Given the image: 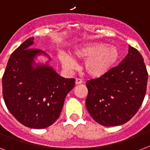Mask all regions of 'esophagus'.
Instances as JSON below:
<instances>
[{
	"label": "esophagus",
	"instance_id": "obj_1",
	"mask_svg": "<svg viewBox=\"0 0 150 150\" xmlns=\"http://www.w3.org/2000/svg\"><path fill=\"white\" fill-rule=\"evenodd\" d=\"M82 83V80L80 79H75V85H79Z\"/></svg>",
	"mask_w": 150,
	"mask_h": 150
}]
</instances>
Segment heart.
Returning a JSON list of instances; mask_svg holds the SVG:
<instances>
[{
  "label": "heart",
  "mask_w": 150,
  "mask_h": 150,
  "mask_svg": "<svg viewBox=\"0 0 150 150\" xmlns=\"http://www.w3.org/2000/svg\"><path fill=\"white\" fill-rule=\"evenodd\" d=\"M73 55L79 59H86L82 65L85 73L92 78H100L114 68L120 57V50L115 45L102 42H88L73 50ZM59 60L66 69L71 70L75 65V59L64 53H60Z\"/></svg>",
  "instance_id": "1"
}]
</instances>
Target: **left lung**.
<instances>
[{
    "mask_svg": "<svg viewBox=\"0 0 150 150\" xmlns=\"http://www.w3.org/2000/svg\"><path fill=\"white\" fill-rule=\"evenodd\" d=\"M148 73L143 57L129 46L118 65L105 75L86 82V106L95 121L103 126L128 121L139 109L146 92Z\"/></svg>",
    "mask_w": 150,
    "mask_h": 150,
    "instance_id": "obj_1",
    "label": "left lung"
}]
</instances>
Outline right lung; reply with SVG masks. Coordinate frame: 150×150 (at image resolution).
I'll return each mask as SVG.
<instances>
[{
  "mask_svg": "<svg viewBox=\"0 0 150 150\" xmlns=\"http://www.w3.org/2000/svg\"><path fill=\"white\" fill-rule=\"evenodd\" d=\"M31 37L23 42L9 57L2 78L3 97L10 113L23 125L47 128L58 118L67 94L75 87V79L60 76L49 65L50 57L31 48ZM49 59L37 64V56Z\"/></svg>",
  "mask_w": 150,
  "mask_h": 150,
  "instance_id": "1",
  "label": "right lung"
}]
</instances>
